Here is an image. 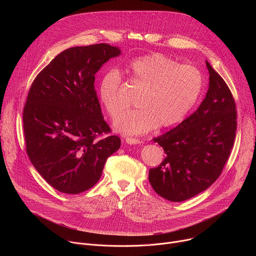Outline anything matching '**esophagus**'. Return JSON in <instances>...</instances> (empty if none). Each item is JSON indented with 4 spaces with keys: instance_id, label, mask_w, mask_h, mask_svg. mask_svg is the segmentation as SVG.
I'll return each instance as SVG.
<instances>
[{
    "instance_id": "1",
    "label": "esophagus",
    "mask_w": 256,
    "mask_h": 256,
    "mask_svg": "<svg viewBox=\"0 0 256 256\" xmlns=\"http://www.w3.org/2000/svg\"><path fill=\"white\" fill-rule=\"evenodd\" d=\"M126 142L128 144H140V140H138V138H126Z\"/></svg>"
}]
</instances>
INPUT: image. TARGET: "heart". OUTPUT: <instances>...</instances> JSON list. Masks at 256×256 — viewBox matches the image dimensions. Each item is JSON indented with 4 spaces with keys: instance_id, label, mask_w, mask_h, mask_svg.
I'll list each match as a JSON object with an SVG mask.
<instances>
[{
    "instance_id": "b5f03b06",
    "label": "heart",
    "mask_w": 256,
    "mask_h": 256,
    "mask_svg": "<svg viewBox=\"0 0 256 256\" xmlns=\"http://www.w3.org/2000/svg\"><path fill=\"white\" fill-rule=\"evenodd\" d=\"M128 80L140 89L136 109L116 120L118 130L142 134L155 128H169L184 120L198 103L204 89L202 72L192 64H180L161 54L132 60L126 66ZM98 97L112 118L126 107L124 86L118 70H106L100 79Z\"/></svg>"
}]
</instances>
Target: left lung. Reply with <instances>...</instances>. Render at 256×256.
<instances>
[{
  "label": "left lung",
  "mask_w": 256,
  "mask_h": 256,
  "mask_svg": "<svg viewBox=\"0 0 256 256\" xmlns=\"http://www.w3.org/2000/svg\"><path fill=\"white\" fill-rule=\"evenodd\" d=\"M210 86L196 110L154 140L166 156L149 170L153 190L170 202H184L206 190L221 175L233 149L237 110L224 81L206 62Z\"/></svg>",
  "instance_id": "obj_1"
}]
</instances>
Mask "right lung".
Segmentation results:
<instances>
[{
  "mask_svg": "<svg viewBox=\"0 0 256 256\" xmlns=\"http://www.w3.org/2000/svg\"><path fill=\"white\" fill-rule=\"evenodd\" d=\"M118 46L68 48L36 76L23 109L26 153L56 190L78 194L94 186L107 158L120 147L103 118L95 74Z\"/></svg>",
  "mask_w": 256,
  "mask_h": 256,
  "instance_id": "1",
  "label": "right lung"
}]
</instances>
